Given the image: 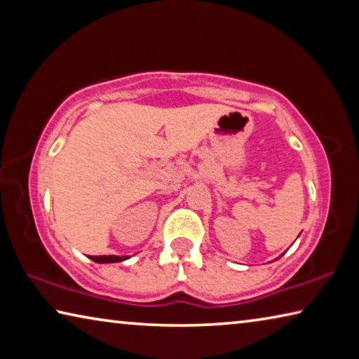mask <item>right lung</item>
Masks as SVG:
<instances>
[{"instance_id": "right-lung-1", "label": "right lung", "mask_w": 359, "mask_h": 359, "mask_svg": "<svg viewBox=\"0 0 359 359\" xmlns=\"http://www.w3.org/2000/svg\"><path fill=\"white\" fill-rule=\"evenodd\" d=\"M96 263H118V261H123L128 257H115V255H104V257H90Z\"/></svg>"}]
</instances>
